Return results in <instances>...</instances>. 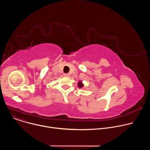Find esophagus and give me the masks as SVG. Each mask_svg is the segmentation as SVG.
<instances>
[{"label":"esophagus","instance_id":"esophagus-1","mask_svg":"<svg viewBox=\"0 0 150 150\" xmlns=\"http://www.w3.org/2000/svg\"><path fill=\"white\" fill-rule=\"evenodd\" d=\"M63 75L65 76H69V74H63Z\"/></svg>","mask_w":150,"mask_h":150}]
</instances>
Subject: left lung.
Instances as JSON below:
<instances>
[{"instance_id": "8db88e82", "label": "left lung", "mask_w": 150, "mask_h": 150, "mask_svg": "<svg viewBox=\"0 0 150 150\" xmlns=\"http://www.w3.org/2000/svg\"><path fill=\"white\" fill-rule=\"evenodd\" d=\"M78 87L79 88H81V87H83V84L81 83V82H79V83H78Z\"/></svg>"}]
</instances>
